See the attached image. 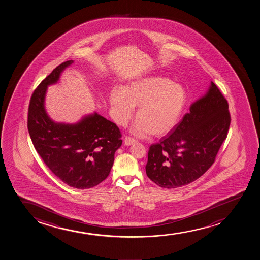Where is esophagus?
I'll use <instances>...</instances> for the list:
<instances>
[{"instance_id": "obj_1", "label": "esophagus", "mask_w": 260, "mask_h": 260, "mask_svg": "<svg viewBox=\"0 0 260 260\" xmlns=\"http://www.w3.org/2000/svg\"><path fill=\"white\" fill-rule=\"evenodd\" d=\"M135 143H136V140H135L134 138L128 137H126L125 138H124V144H125L126 146L132 145V144Z\"/></svg>"}]
</instances>
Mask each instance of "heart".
<instances>
[{
	"label": "heart",
	"mask_w": 260,
	"mask_h": 260,
	"mask_svg": "<svg viewBox=\"0 0 260 260\" xmlns=\"http://www.w3.org/2000/svg\"><path fill=\"white\" fill-rule=\"evenodd\" d=\"M186 100L181 85L161 76L138 79L110 94L112 114L118 125H127L135 106H138L132 132L139 137L168 134L179 123Z\"/></svg>",
	"instance_id": "heart-1"
}]
</instances>
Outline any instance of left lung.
I'll return each instance as SVG.
<instances>
[{"label": "left lung", "instance_id": "8db88e82", "mask_svg": "<svg viewBox=\"0 0 260 260\" xmlns=\"http://www.w3.org/2000/svg\"><path fill=\"white\" fill-rule=\"evenodd\" d=\"M230 122L228 101L211 81L172 134L150 146L146 165L148 178L167 189L195 181L215 162Z\"/></svg>", "mask_w": 260, "mask_h": 260}]
</instances>
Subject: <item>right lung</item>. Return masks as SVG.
Returning <instances> with one entry per match:
<instances>
[{"label": "right lung", "instance_id": "obj_1", "mask_svg": "<svg viewBox=\"0 0 260 260\" xmlns=\"http://www.w3.org/2000/svg\"><path fill=\"white\" fill-rule=\"evenodd\" d=\"M74 61L62 62L34 90L28 108L27 128L38 154L61 181L76 189L98 185L109 175L115 152L122 145L114 123L93 112L76 123H56L45 110V95Z\"/></svg>", "mask_w": 260, "mask_h": 260}]
</instances>
